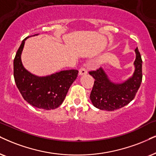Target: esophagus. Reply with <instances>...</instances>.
Returning a JSON list of instances; mask_svg holds the SVG:
<instances>
[{"label":"esophagus","mask_w":156,"mask_h":156,"mask_svg":"<svg viewBox=\"0 0 156 156\" xmlns=\"http://www.w3.org/2000/svg\"><path fill=\"white\" fill-rule=\"evenodd\" d=\"M87 70H86V68H85L84 66H82L81 68L79 69V75L80 76H82V75H86L87 74Z\"/></svg>","instance_id":"obj_1"}]
</instances>
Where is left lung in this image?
Returning <instances> with one entry per match:
<instances>
[{
  "mask_svg": "<svg viewBox=\"0 0 156 156\" xmlns=\"http://www.w3.org/2000/svg\"><path fill=\"white\" fill-rule=\"evenodd\" d=\"M135 70L132 78L121 84H114L108 79L101 68L90 70L89 74L95 79L90 94V101L95 107L101 110L114 111L133 101L143 79L141 55L135 49Z\"/></svg>",
  "mask_w": 156,
  "mask_h": 156,
  "instance_id": "left-lung-1",
  "label": "left lung"
}]
</instances>
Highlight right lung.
Instances as JSON below:
<instances>
[{
	"label": "right lung",
	"mask_w": 156,
	"mask_h": 156,
	"mask_svg": "<svg viewBox=\"0 0 156 156\" xmlns=\"http://www.w3.org/2000/svg\"><path fill=\"white\" fill-rule=\"evenodd\" d=\"M27 38L22 41L13 60L16 85L23 99L31 105L46 110L56 109L64 101L69 88L78 76V71L63 70L46 77H37L30 73L23 68L21 60Z\"/></svg>",
	"instance_id": "add662e5"
}]
</instances>
